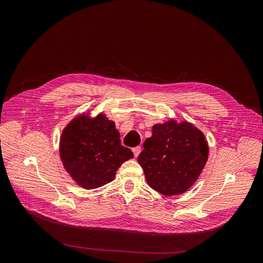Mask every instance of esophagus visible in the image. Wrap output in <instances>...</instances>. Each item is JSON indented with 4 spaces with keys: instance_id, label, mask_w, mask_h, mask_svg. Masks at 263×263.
<instances>
[{
    "instance_id": "34e87169",
    "label": "esophagus",
    "mask_w": 263,
    "mask_h": 263,
    "mask_svg": "<svg viewBox=\"0 0 263 263\" xmlns=\"http://www.w3.org/2000/svg\"><path fill=\"white\" fill-rule=\"evenodd\" d=\"M140 151H141V148H140V146H137V147H135V148H133V153H134V156L135 157H138L139 156V154H140Z\"/></svg>"
}]
</instances>
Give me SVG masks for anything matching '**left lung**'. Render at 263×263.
I'll return each instance as SVG.
<instances>
[{
	"label": "left lung",
	"mask_w": 263,
	"mask_h": 263,
	"mask_svg": "<svg viewBox=\"0 0 263 263\" xmlns=\"http://www.w3.org/2000/svg\"><path fill=\"white\" fill-rule=\"evenodd\" d=\"M208 156V141L196 127L169 121L154 125L138 162L150 187L163 195H178L193 185Z\"/></svg>",
	"instance_id": "1"
}]
</instances>
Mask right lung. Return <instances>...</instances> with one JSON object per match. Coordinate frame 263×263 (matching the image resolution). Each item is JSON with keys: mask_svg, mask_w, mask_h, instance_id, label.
<instances>
[{"mask_svg": "<svg viewBox=\"0 0 263 263\" xmlns=\"http://www.w3.org/2000/svg\"><path fill=\"white\" fill-rule=\"evenodd\" d=\"M60 157L78 184L92 190L112 182L117 169L134 154L121 145L114 122L104 115L97 118L81 115L63 130Z\"/></svg>", "mask_w": 263, "mask_h": 263, "instance_id": "add662e5", "label": "right lung"}]
</instances>
